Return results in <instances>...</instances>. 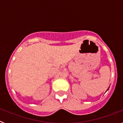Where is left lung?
Here are the masks:
<instances>
[{"label": "left lung", "instance_id": "8db88e82", "mask_svg": "<svg viewBox=\"0 0 123 123\" xmlns=\"http://www.w3.org/2000/svg\"><path fill=\"white\" fill-rule=\"evenodd\" d=\"M108 89H109V88H108ZM108 89H107V91H108Z\"/></svg>", "mask_w": 123, "mask_h": 123}]
</instances>
